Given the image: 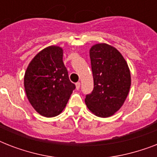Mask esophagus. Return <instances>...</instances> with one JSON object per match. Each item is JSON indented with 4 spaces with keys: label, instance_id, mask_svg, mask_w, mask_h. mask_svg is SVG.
Segmentation results:
<instances>
[{
    "label": "esophagus",
    "instance_id": "esophagus-1",
    "mask_svg": "<svg viewBox=\"0 0 157 157\" xmlns=\"http://www.w3.org/2000/svg\"><path fill=\"white\" fill-rule=\"evenodd\" d=\"M80 86H81V83L80 82H76V89L78 90L79 89H80Z\"/></svg>",
    "mask_w": 157,
    "mask_h": 157
}]
</instances>
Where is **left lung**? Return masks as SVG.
<instances>
[{"label": "left lung", "instance_id": "left-lung-1", "mask_svg": "<svg viewBox=\"0 0 157 157\" xmlns=\"http://www.w3.org/2000/svg\"><path fill=\"white\" fill-rule=\"evenodd\" d=\"M94 90L85 98L88 109L98 117H112L124 104L131 86L130 71L120 51L106 43L90 50Z\"/></svg>", "mask_w": 157, "mask_h": 157}]
</instances>
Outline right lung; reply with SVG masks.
<instances>
[{
	"instance_id": "add662e5",
	"label": "right lung",
	"mask_w": 157,
	"mask_h": 157,
	"mask_svg": "<svg viewBox=\"0 0 157 157\" xmlns=\"http://www.w3.org/2000/svg\"><path fill=\"white\" fill-rule=\"evenodd\" d=\"M63 55V48L50 45L36 54L24 74L28 101L43 117L60 114L76 87L69 80Z\"/></svg>"
}]
</instances>
